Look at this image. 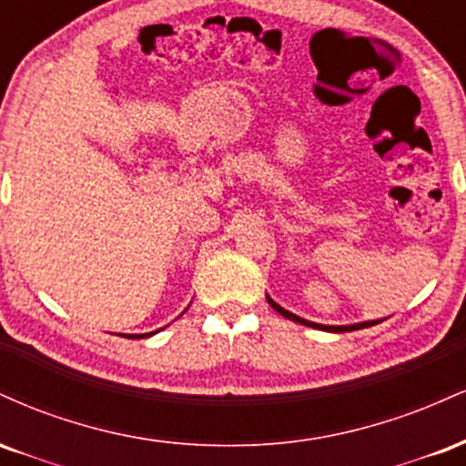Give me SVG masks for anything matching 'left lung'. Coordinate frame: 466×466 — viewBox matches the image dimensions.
I'll use <instances>...</instances> for the list:
<instances>
[{
  "label": "left lung",
  "instance_id": "1",
  "mask_svg": "<svg viewBox=\"0 0 466 466\" xmlns=\"http://www.w3.org/2000/svg\"><path fill=\"white\" fill-rule=\"evenodd\" d=\"M267 302L271 304V309H276L278 313L282 315V318L291 319V322H298V324H304V326H311V329H318V330H329V333H350V330H360V329H368V326H374L379 324L381 319H370V322H360V324H346V326H329V324H318V322H309V319L300 318V315L287 311V309H282L280 304L271 300L269 296H267Z\"/></svg>",
  "mask_w": 466,
  "mask_h": 466
}]
</instances>
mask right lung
Returning <instances> with one entry per match:
<instances>
[{"label":"right lung","mask_w":466,"mask_h":466,"mask_svg":"<svg viewBox=\"0 0 466 466\" xmlns=\"http://www.w3.org/2000/svg\"><path fill=\"white\" fill-rule=\"evenodd\" d=\"M162 330V329H159ZM159 330H153V333H140V335H120V337H136V339H144V337H151L155 333H159Z\"/></svg>","instance_id":"right-lung-1"}]
</instances>
